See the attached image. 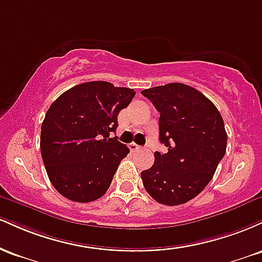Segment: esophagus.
Returning <instances> with one entry per match:
<instances>
[{
    "mask_svg": "<svg viewBox=\"0 0 262 262\" xmlns=\"http://www.w3.org/2000/svg\"><path fill=\"white\" fill-rule=\"evenodd\" d=\"M129 149H130L132 151H137V150L141 149V146H139L138 144H135V143H132V144H129Z\"/></svg>",
    "mask_w": 262,
    "mask_h": 262,
    "instance_id": "esophagus-1",
    "label": "esophagus"
}]
</instances>
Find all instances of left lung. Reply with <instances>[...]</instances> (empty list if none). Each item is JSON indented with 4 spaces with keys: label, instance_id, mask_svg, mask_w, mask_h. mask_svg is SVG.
Wrapping results in <instances>:
<instances>
[{
    "label": "left lung",
    "instance_id": "obj_1",
    "mask_svg": "<svg viewBox=\"0 0 262 262\" xmlns=\"http://www.w3.org/2000/svg\"><path fill=\"white\" fill-rule=\"evenodd\" d=\"M160 112L154 165L140 173L146 192L165 206L183 204L208 185L227 149V132L217 107L185 83H167L141 91Z\"/></svg>",
    "mask_w": 262,
    "mask_h": 262
}]
</instances>
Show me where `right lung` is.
<instances>
[{
	"mask_svg": "<svg viewBox=\"0 0 262 262\" xmlns=\"http://www.w3.org/2000/svg\"><path fill=\"white\" fill-rule=\"evenodd\" d=\"M134 96L133 89L92 81L71 87L53 102L41 124L40 152L60 194L87 203L106 193L129 154L127 145L110 134Z\"/></svg>",
	"mask_w": 262,
	"mask_h": 262,
	"instance_id": "add662e5",
	"label": "right lung"
}]
</instances>
